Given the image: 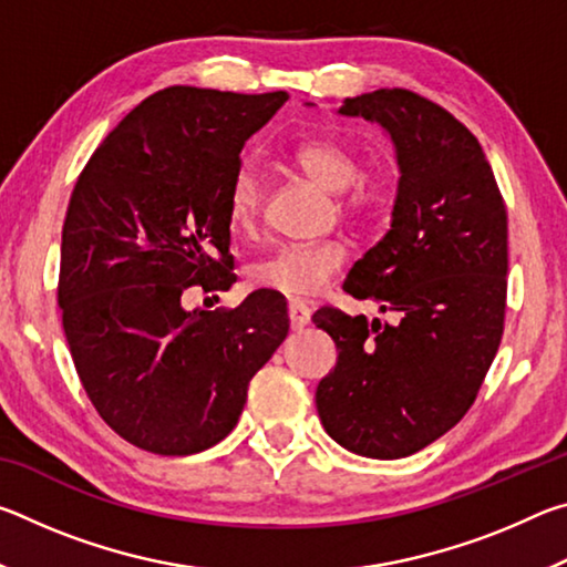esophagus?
Segmentation results:
<instances>
[{
  "instance_id": "esophagus-1",
  "label": "esophagus",
  "mask_w": 567,
  "mask_h": 567,
  "mask_svg": "<svg viewBox=\"0 0 567 567\" xmlns=\"http://www.w3.org/2000/svg\"><path fill=\"white\" fill-rule=\"evenodd\" d=\"M287 315H290L292 330H302V328H307V324H310V307H307L300 300H292L290 305H287Z\"/></svg>"
}]
</instances>
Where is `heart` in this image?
<instances>
[{
  "mask_svg": "<svg viewBox=\"0 0 567 567\" xmlns=\"http://www.w3.org/2000/svg\"><path fill=\"white\" fill-rule=\"evenodd\" d=\"M295 162L315 185L340 192L344 213L375 217L385 207V187L375 179L358 177L360 159L340 140H310L295 150ZM262 179L252 165H243L227 192V219L237 235H249L262 207ZM344 262V247L338 243L285 245L249 265V282L287 297H312L332 280Z\"/></svg>",
  "mask_w": 567,
  "mask_h": 567,
  "instance_id": "b5f03b06",
  "label": "heart"
}]
</instances>
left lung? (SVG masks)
I'll list each match as a JSON object with an SVG mask.
<instances>
[{
    "mask_svg": "<svg viewBox=\"0 0 567 567\" xmlns=\"http://www.w3.org/2000/svg\"><path fill=\"white\" fill-rule=\"evenodd\" d=\"M338 114L378 122L395 145L390 229L342 285L395 322L315 312L338 348L315 402L334 443L395 460L455 427L491 370L505 322L507 215L475 134L435 102L375 90Z\"/></svg>",
    "mask_w": 567,
    "mask_h": 567,
    "instance_id": "8db88e82",
    "label": "left lung"
}]
</instances>
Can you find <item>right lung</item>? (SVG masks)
Segmentation results:
<instances>
[{"instance_id": "obj_1", "label": "right lung", "mask_w": 567, "mask_h": 567, "mask_svg": "<svg viewBox=\"0 0 567 567\" xmlns=\"http://www.w3.org/2000/svg\"><path fill=\"white\" fill-rule=\"evenodd\" d=\"M287 92L167 87L94 150L62 229L60 307L102 420L155 455H195L233 433L247 385L290 330L255 290L235 310H185L189 287L229 290L227 192L239 152Z\"/></svg>"}]
</instances>
